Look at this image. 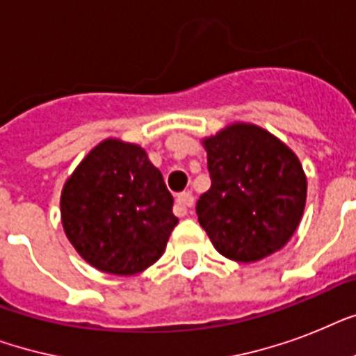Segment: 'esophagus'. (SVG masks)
Returning <instances> with one entry per match:
<instances>
[{"label":"esophagus","instance_id":"obj_1","mask_svg":"<svg viewBox=\"0 0 356 356\" xmlns=\"http://www.w3.org/2000/svg\"><path fill=\"white\" fill-rule=\"evenodd\" d=\"M192 205H194V195L190 194V192H183V194L177 195L173 211H175V214H177L179 218H183L188 214V209Z\"/></svg>","mask_w":356,"mask_h":356}]
</instances>
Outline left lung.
Returning <instances> with one entry per match:
<instances>
[{"label":"left lung","instance_id":"obj_1","mask_svg":"<svg viewBox=\"0 0 356 356\" xmlns=\"http://www.w3.org/2000/svg\"><path fill=\"white\" fill-rule=\"evenodd\" d=\"M203 145L211 188L195 212L212 245L236 262H257L284 248L307 201L296 153L253 123L227 125Z\"/></svg>","mask_w":356,"mask_h":356}]
</instances>
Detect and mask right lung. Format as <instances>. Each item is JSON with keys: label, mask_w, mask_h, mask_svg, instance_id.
<instances>
[{"label": "right lung", "mask_w": 356, "mask_h": 356, "mask_svg": "<svg viewBox=\"0 0 356 356\" xmlns=\"http://www.w3.org/2000/svg\"><path fill=\"white\" fill-rule=\"evenodd\" d=\"M162 173L140 145L107 138L75 168L60 194L64 233L90 266L134 275L155 264L177 225Z\"/></svg>", "instance_id": "add662e5"}]
</instances>
